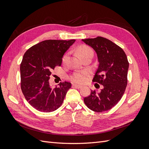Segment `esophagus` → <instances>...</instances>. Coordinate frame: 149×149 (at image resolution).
<instances>
[{
	"mask_svg": "<svg viewBox=\"0 0 149 149\" xmlns=\"http://www.w3.org/2000/svg\"><path fill=\"white\" fill-rule=\"evenodd\" d=\"M72 86L73 87H74V88H78V89H79V88H82V86H80V85H78V84H73L72 85Z\"/></svg>",
	"mask_w": 149,
	"mask_h": 149,
	"instance_id": "34e87169",
	"label": "esophagus"
}]
</instances>
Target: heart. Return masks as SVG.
I'll list each match as a JSON object with an SVG mask.
<instances>
[{"instance_id": "heart-1", "label": "heart", "mask_w": 149, "mask_h": 149, "mask_svg": "<svg viewBox=\"0 0 149 149\" xmlns=\"http://www.w3.org/2000/svg\"><path fill=\"white\" fill-rule=\"evenodd\" d=\"M93 55L92 49L86 46H81L77 50V55L81 58L82 56L90 55ZM66 59V55L63 57V61H65ZM89 76V73L86 71H81L75 72L70 76V80L72 82L78 84H82L84 83L87 80Z\"/></svg>"}]
</instances>
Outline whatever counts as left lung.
I'll use <instances>...</instances> for the list:
<instances>
[{"mask_svg":"<svg viewBox=\"0 0 149 149\" xmlns=\"http://www.w3.org/2000/svg\"><path fill=\"white\" fill-rule=\"evenodd\" d=\"M82 41L96 53L99 65L93 81L103 86L100 93L91 91L89 96L84 98V102L93 111H108L120 100L127 86L129 65L127 56L120 47L105 38L98 37Z\"/></svg>","mask_w":149,"mask_h":149,"instance_id":"8db88e82","label":"left lung"}]
</instances>
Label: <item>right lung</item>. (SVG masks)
<instances>
[{"label": "right lung", "mask_w": 149, "mask_h": 149, "mask_svg": "<svg viewBox=\"0 0 149 149\" xmlns=\"http://www.w3.org/2000/svg\"><path fill=\"white\" fill-rule=\"evenodd\" d=\"M75 41L45 40L25 53L20 64L21 89L26 100L37 111L53 112L63 102L71 83L61 82L53 88L49 76L55 66H61L65 53Z\"/></svg>", "instance_id": "add662e5"}]
</instances>
